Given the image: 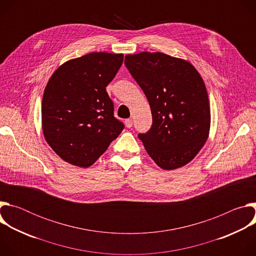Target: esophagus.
<instances>
[{
	"label": "esophagus",
	"instance_id": "34e87169",
	"mask_svg": "<svg viewBox=\"0 0 256 256\" xmlns=\"http://www.w3.org/2000/svg\"><path fill=\"white\" fill-rule=\"evenodd\" d=\"M124 124H126V128H132V118H128V120H126Z\"/></svg>",
	"mask_w": 256,
	"mask_h": 256
}]
</instances>
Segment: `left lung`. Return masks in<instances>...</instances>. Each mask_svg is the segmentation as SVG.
I'll return each mask as SVG.
<instances>
[{
    "mask_svg": "<svg viewBox=\"0 0 256 256\" xmlns=\"http://www.w3.org/2000/svg\"><path fill=\"white\" fill-rule=\"evenodd\" d=\"M124 64L151 107L152 126L138 134L146 151L164 170L186 165L204 147L210 126L200 72L190 62L163 52L126 54Z\"/></svg>",
    "mask_w": 256,
    "mask_h": 256,
    "instance_id": "1",
    "label": "left lung"
}]
</instances>
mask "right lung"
Instances as JSON below:
<instances>
[{
  "instance_id": "1",
  "label": "right lung",
  "mask_w": 256,
  "mask_h": 256,
  "mask_svg": "<svg viewBox=\"0 0 256 256\" xmlns=\"http://www.w3.org/2000/svg\"><path fill=\"white\" fill-rule=\"evenodd\" d=\"M122 62V54L91 52L64 62L48 80L42 132L64 161L82 168L93 165L124 130L106 92Z\"/></svg>"
}]
</instances>
